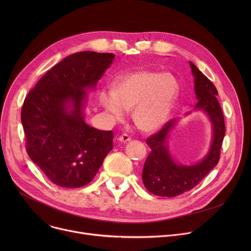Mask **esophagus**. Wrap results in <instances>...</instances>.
<instances>
[{
    "mask_svg": "<svg viewBox=\"0 0 251 251\" xmlns=\"http://www.w3.org/2000/svg\"><path fill=\"white\" fill-rule=\"evenodd\" d=\"M131 140V137L128 135V134H122L120 137H119V141L121 143H127Z\"/></svg>",
    "mask_w": 251,
    "mask_h": 251,
    "instance_id": "34e87169",
    "label": "esophagus"
}]
</instances>
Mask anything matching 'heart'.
Segmentation results:
<instances>
[{
    "instance_id": "1",
    "label": "heart",
    "mask_w": 251,
    "mask_h": 251,
    "mask_svg": "<svg viewBox=\"0 0 251 251\" xmlns=\"http://www.w3.org/2000/svg\"><path fill=\"white\" fill-rule=\"evenodd\" d=\"M177 93V81L171 74L137 70L119 77L112 89H102L98 100L116 121L123 120L127 110L134 109L133 119L137 127L151 132L166 123Z\"/></svg>"
}]
</instances>
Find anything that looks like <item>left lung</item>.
I'll use <instances>...</instances> for the list:
<instances>
[{"label":"left lung","mask_w":251,"mask_h":251,"mask_svg":"<svg viewBox=\"0 0 251 251\" xmlns=\"http://www.w3.org/2000/svg\"><path fill=\"white\" fill-rule=\"evenodd\" d=\"M195 77V93L199 100L195 109L202 110L211 123L212 140L207 154L195 165H181L170 154L167 140L177 120L168 121L146 141L151 148L143 169L142 180L146 189L160 197H176L195 188L217 166L226 134L225 118L217 98L218 90L201 71L190 61Z\"/></svg>","instance_id":"8db88e82"}]
</instances>
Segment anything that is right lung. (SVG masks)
Instances as JSON below:
<instances>
[{"label":"right lung","mask_w":251,"mask_h":251,"mask_svg":"<svg viewBox=\"0 0 251 251\" xmlns=\"http://www.w3.org/2000/svg\"><path fill=\"white\" fill-rule=\"evenodd\" d=\"M114 57L95 51L71 54L50 69L24 101L27 155L59 187L90 183L113 149V132L89 126L83 107L86 90L95 88Z\"/></svg>","instance_id":"right-lung-1"}]
</instances>
